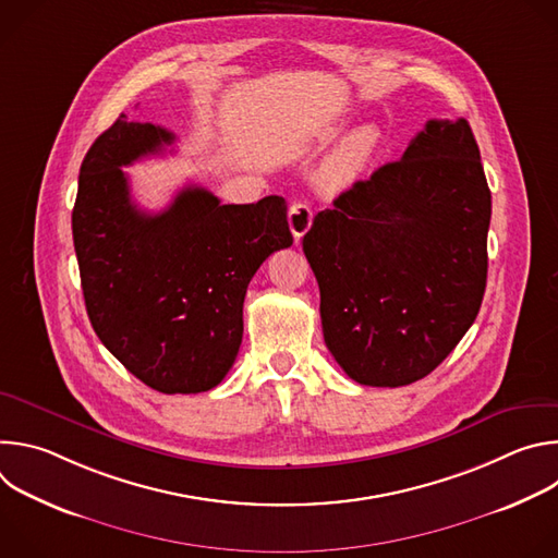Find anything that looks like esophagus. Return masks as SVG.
<instances>
[{
    "label": "esophagus",
    "instance_id": "obj_1",
    "mask_svg": "<svg viewBox=\"0 0 558 558\" xmlns=\"http://www.w3.org/2000/svg\"><path fill=\"white\" fill-rule=\"evenodd\" d=\"M311 220H313V211L306 203H293L291 209H289V227H291V233L295 241H300V238L308 231L311 227Z\"/></svg>",
    "mask_w": 558,
    "mask_h": 558
}]
</instances>
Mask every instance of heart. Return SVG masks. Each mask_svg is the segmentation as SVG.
I'll return each instance as SVG.
<instances>
[{"label": "heart", "mask_w": 558, "mask_h": 558, "mask_svg": "<svg viewBox=\"0 0 558 558\" xmlns=\"http://www.w3.org/2000/svg\"><path fill=\"white\" fill-rule=\"evenodd\" d=\"M379 147V132L373 125L355 128L342 138L320 170V183L327 190L340 192L355 185L371 168Z\"/></svg>", "instance_id": "heart-1"}]
</instances>
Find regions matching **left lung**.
I'll return each mask as SVG.
<instances>
[{
    "mask_svg": "<svg viewBox=\"0 0 558 558\" xmlns=\"http://www.w3.org/2000/svg\"><path fill=\"white\" fill-rule=\"evenodd\" d=\"M493 201L465 119L428 121L400 161L317 211L302 238L325 342L364 386L435 371L480 313Z\"/></svg>",
    "mask_w": 558,
    "mask_h": 558,
    "instance_id": "8db88e82",
    "label": "left lung"
}]
</instances>
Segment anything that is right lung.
Returning a JSON list of instances; mask_svg holds the SVG:
<instances>
[{"label": "right lung", "instance_id": "obj_1", "mask_svg": "<svg viewBox=\"0 0 558 558\" xmlns=\"http://www.w3.org/2000/svg\"><path fill=\"white\" fill-rule=\"evenodd\" d=\"M174 143L121 114L78 170L72 238L88 317L104 347L149 388L205 392L243 342V302L258 267L291 247L282 196L220 205L181 190L158 214L138 209L121 170Z\"/></svg>", "mask_w": 558, "mask_h": 558}]
</instances>
